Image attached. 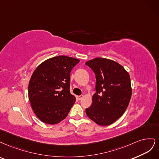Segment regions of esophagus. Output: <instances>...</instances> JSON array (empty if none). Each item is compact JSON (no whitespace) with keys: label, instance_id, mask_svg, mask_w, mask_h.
<instances>
[{"label":"esophagus","instance_id":"34e87169","mask_svg":"<svg viewBox=\"0 0 159 159\" xmlns=\"http://www.w3.org/2000/svg\"><path fill=\"white\" fill-rule=\"evenodd\" d=\"M83 97H84L83 95H80V96H77V98H78V100H81L82 98H83Z\"/></svg>","mask_w":159,"mask_h":159}]
</instances>
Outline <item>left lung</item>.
Wrapping results in <instances>:
<instances>
[{
  "mask_svg": "<svg viewBox=\"0 0 159 159\" xmlns=\"http://www.w3.org/2000/svg\"><path fill=\"white\" fill-rule=\"evenodd\" d=\"M85 64L94 71L96 79V93L86 114L98 125H109L124 114L129 105L132 93L129 75L113 60L96 57Z\"/></svg>",
  "mask_w": 159,
  "mask_h": 159,
  "instance_id": "left-lung-1",
  "label": "left lung"
}]
</instances>
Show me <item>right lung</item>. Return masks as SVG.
I'll return each instance as SVG.
<instances>
[{
  "label": "right lung",
  "mask_w": 159,
  "mask_h": 159,
  "mask_svg": "<svg viewBox=\"0 0 159 159\" xmlns=\"http://www.w3.org/2000/svg\"><path fill=\"white\" fill-rule=\"evenodd\" d=\"M79 59L59 55L38 66L29 82L28 98L38 118L47 124H58L75 104L70 93V73Z\"/></svg>",
  "instance_id": "add662e5"
}]
</instances>
